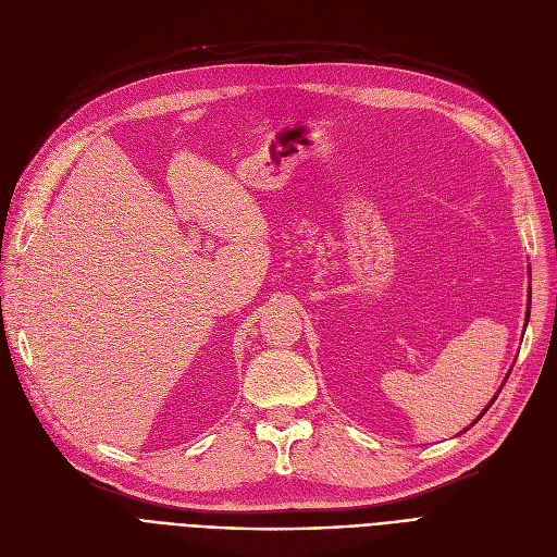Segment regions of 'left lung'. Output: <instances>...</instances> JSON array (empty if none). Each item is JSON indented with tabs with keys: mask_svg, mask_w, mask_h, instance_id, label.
Masks as SVG:
<instances>
[{
	"mask_svg": "<svg viewBox=\"0 0 557 557\" xmlns=\"http://www.w3.org/2000/svg\"><path fill=\"white\" fill-rule=\"evenodd\" d=\"M525 320H529V315H525ZM487 408H490V406H487ZM487 408H485V411H487ZM485 411H483V413H485ZM483 413H481V416H483Z\"/></svg>",
	"mask_w": 557,
	"mask_h": 557,
	"instance_id": "8db88e82",
	"label": "left lung"
}]
</instances>
